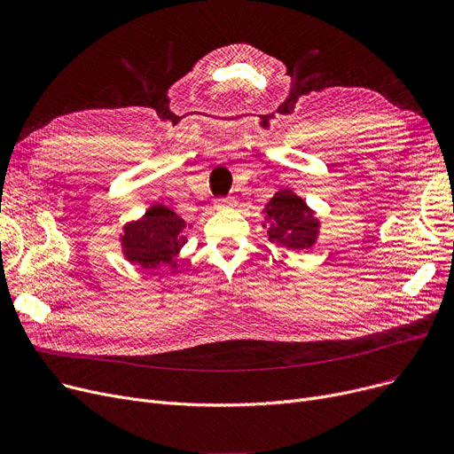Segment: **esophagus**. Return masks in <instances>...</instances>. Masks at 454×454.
I'll list each match as a JSON object with an SVG mask.
<instances>
[{
	"label": "esophagus",
	"mask_w": 454,
	"mask_h": 454,
	"mask_svg": "<svg viewBox=\"0 0 454 454\" xmlns=\"http://www.w3.org/2000/svg\"><path fill=\"white\" fill-rule=\"evenodd\" d=\"M235 206H237V200H235V199H231V197L217 202V207H235Z\"/></svg>",
	"instance_id": "obj_1"
}]
</instances>
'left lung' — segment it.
I'll use <instances>...</instances> for the list:
<instances>
[{
    "instance_id": "1",
    "label": "left lung",
    "mask_w": 454,
    "mask_h": 454,
    "mask_svg": "<svg viewBox=\"0 0 454 454\" xmlns=\"http://www.w3.org/2000/svg\"><path fill=\"white\" fill-rule=\"evenodd\" d=\"M263 224L269 233V241L289 250L311 248L317 243L320 223L315 211L305 204L291 189H281L270 199L263 209Z\"/></svg>"
}]
</instances>
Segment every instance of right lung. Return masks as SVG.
I'll return each instance as SVG.
<instances>
[{
	"label": "right lung",
	"instance_id": "obj_1",
	"mask_svg": "<svg viewBox=\"0 0 454 454\" xmlns=\"http://www.w3.org/2000/svg\"><path fill=\"white\" fill-rule=\"evenodd\" d=\"M185 221L163 204L151 206L141 219L123 226V255L143 269L176 267L175 255L187 243Z\"/></svg>",
	"mask_w": 454,
	"mask_h": 454
}]
</instances>
